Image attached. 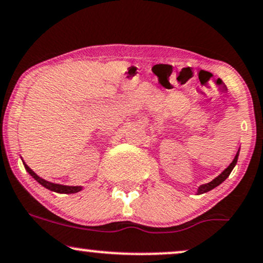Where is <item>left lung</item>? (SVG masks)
Listing matches in <instances>:
<instances>
[{
  "instance_id": "left-lung-1",
  "label": "left lung",
  "mask_w": 263,
  "mask_h": 263,
  "mask_svg": "<svg viewBox=\"0 0 263 263\" xmlns=\"http://www.w3.org/2000/svg\"><path fill=\"white\" fill-rule=\"evenodd\" d=\"M239 152H240V148H239V151L236 152L235 157H234L233 162L229 164V166H228L227 169H224L223 172L220 173L219 175H218L216 179H213L211 182H208V183H203V185H201L200 187H198V190H197V195L204 194V192H208V191H211V190H213L214 187H217L218 185H220V183H222V182L224 181V180H226V179L228 178V176L230 175V173H232V170L234 169V166L236 165V162H238Z\"/></svg>"
}]
</instances>
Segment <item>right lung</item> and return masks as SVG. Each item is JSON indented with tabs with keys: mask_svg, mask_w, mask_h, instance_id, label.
<instances>
[{
	"mask_svg": "<svg viewBox=\"0 0 263 263\" xmlns=\"http://www.w3.org/2000/svg\"><path fill=\"white\" fill-rule=\"evenodd\" d=\"M23 164H24L25 170H27V172L30 174L31 178L35 179L41 186H44L45 189L50 190V191L58 192V194H76V192H80L81 190L83 189L82 186H67V185H60V183H53V182L46 181V180L41 179L39 175H36V174L34 173L33 170H31L30 167L27 165V164H25V163H23Z\"/></svg>",
	"mask_w": 263,
	"mask_h": 263,
	"instance_id": "add662e5",
	"label": "right lung"
}]
</instances>
